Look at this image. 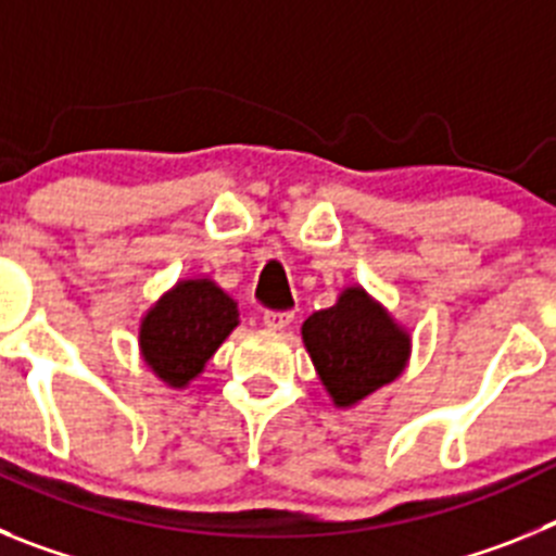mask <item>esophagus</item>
Segmentation results:
<instances>
[{"instance_id":"obj_1","label":"esophagus","mask_w":556,"mask_h":556,"mask_svg":"<svg viewBox=\"0 0 556 556\" xmlns=\"http://www.w3.org/2000/svg\"><path fill=\"white\" fill-rule=\"evenodd\" d=\"M262 320H264V326L273 328V331H283V328H287L289 323L294 320V314L292 312H278V308H267Z\"/></svg>"}]
</instances>
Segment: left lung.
Here are the masks:
<instances>
[{
	"mask_svg": "<svg viewBox=\"0 0 556 556\" xmlns=\"http://www.w3.org/2000/svg\"><path fill=\"white\" fill-rule=\"evenodd\" d=\"M303 342L337 406H353L401 376L409 333L365 289L351 287L303 323Z\"/></svg>",
	"mask_w": 556,
	"mask_h": 556,
	"instance_id": "left-lung-1",
	"label": "left lung"
}]
</instances>
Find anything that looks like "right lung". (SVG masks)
<instances>
[{
    "mask_svg": "<svg viewBox=\"0 0 556 556\" xmlns=\"http://www.w3.org/2000/svg\"><path fill=\"white\" fill-rule=\"evenodd\" d=\"M236 326L239 308L217 283L180 281L141 320V356L161 381L186 387Z\"/></svg>",
    "mask_w": 556,
    "mask_h": 556,
    "instance_id": "right-lung-1",
    "label": "right lung"
}]
</instances>
